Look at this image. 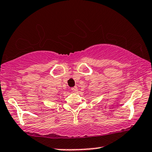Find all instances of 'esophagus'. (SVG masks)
<instances>
[{"label":"esophagus","mask_w":152,"mask_h":152,"mask_svg":"<svg viewBox=\"0 0 152 152\" xmlns=\"http://www.w3.org/2000/svg\"><path fill=\"white\" fill-rule=\"evenodd\" d=\"M72 91L73 92V93H76L77 91V87H76V86H75V87H73V88H72Z\"/></svg>","instance_id":"esophagus-1"}]
</instances>
